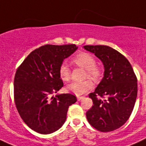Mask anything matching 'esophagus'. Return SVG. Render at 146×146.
I'll return each instance as SVG.
<instances>
[{
	"mask_svg": "<svg viewBox=\"0 0 146 146\" xmlns=\"http://www.w3.org/2000/svg\"><path fill=\"white\" fill-rule=\"evenodd\" d=\"M83 98H84V97H77V100H78V101H81Z\"/></svg>",
	"mask_w": 146,
	"mask_h": 146,
	"instance_id": "esophagus-1",
	"label": "esophagus"
}]
</instances>
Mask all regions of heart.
<instances>
[{
  "label": "heart",
  "instance_id": "obj_1",
  "mask_svg": "<svg viewBox=\"0 0 146 146\" xmlns=\"http://www.w3.org/2000/svg\"><path fill=\"white\" fill-rule=\"evenodd\" d=\"M73 62L86 70L85 76L93 80H99L102 75V68L96 65L95 57L87 52H81L76 55ZM59 74L62 80L66 81L70 78V70L66 63H62L59 68ZM93 84L89 79L82 81H73L67 85L66 90L76 95H82L92 88Z\"/></svg>",
  "mask_w": 146,
  "mask_h": 146
}]
</instances>
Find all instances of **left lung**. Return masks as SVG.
Here are the masks:
<instances>
[{
	"label": "left lung",
	"instance_id": "obj_1",
	"mask_svg": "<svg viewBox=\"0 0 146 146\" xmlns=\"http://www.w3.org/2000/svg\"><path fill=\"white\" fill-rule=\"evenodd\" d=\"M104 66V76L89 97L93 106L86 112L88 121L100 132L113 131L124 125L133 111L137 83L132 67L124 56L108 46H84ZM98 96H106L101 100Z\"/></svg>",
	"mask_w": 146,
	"mask_h": 146
}]
</instances>
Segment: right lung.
<instances>
[{"mask_svg":"<svg viewBox=\"0 0 146 146\" xmlns=\"http://www.w3.org/2000/svg\"><path fill=\"white\" fill-rule=\"evenodd\" d=\"M78 48L75 44L45 45L33 51L16 72L14 101L24 122L44 135L58 130L69 106L77 101L71 94L52 96L63 86L59 68Z\"/></svg>","mask_w":146,"mask_h":146,"instance_id":"right-lung-1","label":"right lung"}]
</instances>
